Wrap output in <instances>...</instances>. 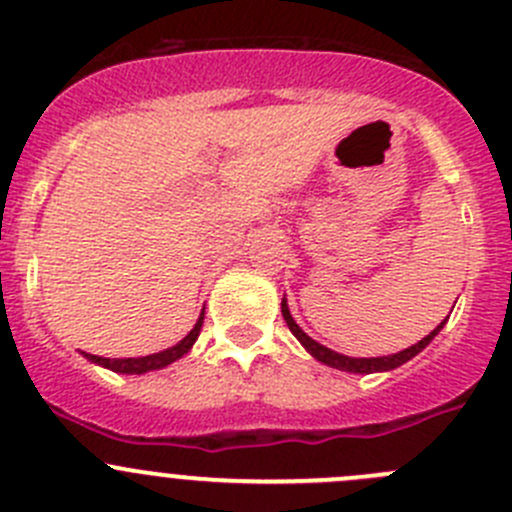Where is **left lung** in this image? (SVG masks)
<instances>
[{"label":"left lung","instance_id":"8db88e82","mask_svg":"<svg viewBox=\"0 0 512 512\" xmlns=\"http://www.w3.org/2000/svg\"><path fill=\"white\" fill-rule=\"evenodd\" d=\"M281 313H283V318H286V323H288V328H291V333H293V336H296L298 341H301L303 346H306V351L311 353L313 358H318V361H321V363H326V366H331V368H338V371H348V373H376V371H393V368L403 366V363H408V361H411V358L416 356V353H421L423 348H426L428 343L433 341V338H435V333H438L440 328H443V323H445V321L440 323V326L435 328V331H430L428 336L423 338V341H418V343H416V346L406 348V351H401V353H393V356H381V358H348V356H341V353L331 351V348L321 346V343H316V341H313V338H308L306 333H303L301 328H298V323L293 321V318H291V311H288L286 301H281Z\"/></svg>","mask_w":512,"mask_h":512}]
</instances>
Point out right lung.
Returning <instances> with one entry per match:
<instances>
[{"instance_id": "right-lung-1", "label": "right lung", "mask_w": 512, "mask_h": 512, "mask_svg": "<svg viewBox=\"0 0 512 512\" xmlns=\"http://www.w3.org/2000/svg\"><path fill=\"white\" fill-rule=\"evenodd\" d=\"M201 323H204V313L199 316V321H196V326L191 328L189 336L184 338V341H179L176 346L166 348V351L161 353H151V356H141V358H104V356H91V353H84L89 361L99 363V366L109 368V371H116V373H146V371H156V368H164L169 366V363H174L176 358H181L184 353H189V348L194 346V341L199 338V331H201Z\"/></svg>"}]
</instances>
